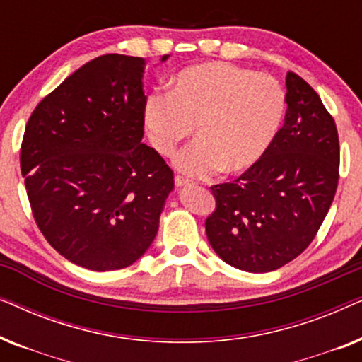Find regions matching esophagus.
<instances>
[{
  "mask_svg": "<svg viewBox=\"0 0 362 362\" xmlns=\"http://www.w3.org/2000/svg\"><path fill=\"white\" fill-rule=\"evenodd\" d=\"M175 185L177 187H182V186H189L191 182L187 181V180H185V177H182V176H175Z\"/></svg>",
  "mask_w": 362,
  "mask_h": 362,
  "instance_id": "1",
  "label": "esophagus"
}]
</instances>
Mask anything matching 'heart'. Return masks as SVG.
Instances as JSON below:
<instances>
[{"instance_id":"1","label":"heart","mask_w":362,"mask_h":362,"mask_svg":"<svg viewBox=\"0 0 362 362\" xmlns=\"http://www.w3.org/2000/svg\"><path fill=\"white\" fill-rule=\"evenodd\" d=\"M286 110L281 83L269 74L227 62L186 67L171 92L146 98L143 120L151 146L171 156L196 127L197 140L175 158L176 170L204 177L254 168L279 135Z\"/></svg>"}]
</instances>
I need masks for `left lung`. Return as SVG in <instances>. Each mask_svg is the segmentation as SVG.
<instances>
[{"label":"left lung","instance_id":"1","mask_svg":"<svg viewBox=\"0 0 362 362\" xmlns=\"http://www.w3.org/2000/svg\"><path fill=\"white\" fill-rule=\"evenodd\" d=\"M285 123L265 156L237 180L211 187L207 240L226 264L265 274L315 239L339 180L336 123L310 83L286 74Z\"/></svg>","mask_w":362,"mask_h":362}]
</instances>
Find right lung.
Instances as JSON below:
<instances>
[{
    "label": "right lung",
    "instance_id": "add662e5",
    "mask_svg": "<svg viewBox=\"0 0 362 362\" xmlns=\"http://www.w3.org/2000/svg\"><path fill=\"white\" fill-rule=\"evenodd\" d=\"M143 71L141 57H95L37 103L24 130L21 173L34 221L83 269L118 270L140 259L175 187L171 168L141 143Z\"/></svg>",
    "mask_w": 362,
    "mask_h": 362
}]
</instances>
